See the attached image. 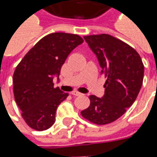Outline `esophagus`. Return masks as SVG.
I'll list each match as a JSON object with an SVG mask.
<instances>
[{
  "label": "esophagus",
  "instance_id": "obj_1",
  "mask_svg": "<svg viewBox=\"0 0 157 157\" xmlns=\"http://www.w3.org/2000/svg\"><path fill=\"white\" fill-rule=\"evenodd\" d=\"M71 94L73 96H81L82 95V93H81V92H77V91H74V92H72Z\"/></svg>",
  "mask_w": 157,
  "mask_h": 157
}]
</instances>
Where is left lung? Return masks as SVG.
Segmentation results:
<instances>
[{"label":"left lung","mask_w":157,"mask_h":157,"mask_svg":"<svg viewBox=\"0 0 157 157\" xmlns=\"http://www.w3.org/2000/svg\"><path fill=\"white\" fill-rule=\"evenodd\" d=\"M84 39L107 80L104 95L90 96V106L81 113L96 124H107L121 117L135 101L143 83L144 65L136 50L113 36L90 35Z\"/></svg>","instance_id":"left-lung-1"}]
</instances>
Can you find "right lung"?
Returning <instances> with one entry per match:
<instances>
[{
  "label": "right lung",
  "mask_w": 157,
  "mask_h": 157,
  "mask_svg": "<svg viewBox=\"0 0 157 157\" xmlns=\"http://www.w3.org/2000/svg\"><path fill=\"white\" fill-rule=\"evenodd\" d=\"M76 34L54 33L40 39L17 66L13 74L15 101L27 124L35 130H46L55 122L58 106L68 92L55 88L53 79L59 75L70 53L82 44Z\"/></svg>",
  "instance_id": "1"
}]
</instances>
